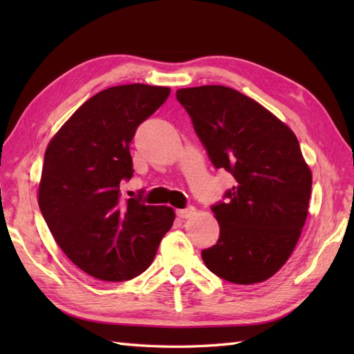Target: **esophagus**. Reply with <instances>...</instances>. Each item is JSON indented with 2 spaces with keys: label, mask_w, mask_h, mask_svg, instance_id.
<instances>
[{
  "label": "esophagus",
  "mask_w": 354,
  "mask_h": 354,
  "mask_svg": "<svg viewBox=\"0 0 354 354\" xmlns=\"http://www.w3.org/2000/svg\"><path fill=\"white\" fill-rule=\"evenodd\" d=\"M176 214L181 217V219H190V217L196 214V208L187 207V208H183V209H176Z\"/></svg>",
  "instance_id": "1"
}]
</instances>
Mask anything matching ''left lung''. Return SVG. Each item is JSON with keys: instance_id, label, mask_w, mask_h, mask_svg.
Wrapping results in <instances>:
<instances>
[{"instance_id": "left-lung-1", "label": "left lung", "mask_w": 354, "mask_h": 354, "mask_svg": "<svg viewBox=\"0 0 354 354\" xmlns=\"http://www.w3.org/2000/svg\"><path fill=\"white\" fill-rule=\"evenodd\" d=\"M176 99L214 167L236 179L212 207L221 234L202 260L230 283L265 281L290 257L309 208L312 173L295 133L228 86L178 89Z\"/></svg>"}]
</instances>
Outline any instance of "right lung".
Listing matches in <instances>:
<instances>
[{"label": "right lung", "instance_id": "add662e5", "mask_svg": "<svg viewBox=\"0 0 354 354\" xmlns=\"http://www.w3.org/2000/svg\"><path fill=\"white\" fill-rule=\"evenodd\" d=\"M170 89L112 86L74 112L45 150L39 208L74 265L104 281H126L150 266L175 212L123 199L133 175L131 141L137 127L167 100Z\"/></svg>", "mask_w": 354, "mask_h": 354}]
</instances>
